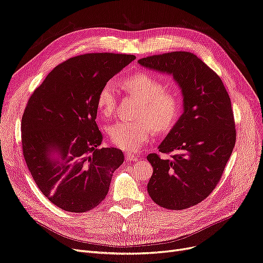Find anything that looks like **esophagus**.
Returning <instances> with one entry per match:
<instances>
[{"label":"esophagus","instance_id":"esophagus-1","mask_svg":"<svg viewBox=\"0 0 263 263\" xmlns=\"http://www.w3.org/2000/svg\"><path fill=\"white\" fill-rule=\"evenodd\" d=\"M125 160H127V161H135V160H138V157L128 152L125 153Z\"/></svg>","mask_w":263,"mask_h":263}]
</instances>
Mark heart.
<instances>
[{"label": "heart", "instance_id": "1", "mask_svg": "<svg viewBox=\"0 0 263 263\" xmlns=\"http://www.w3.org/2000/svg\"><path fill=\"white\" fill-rule=\"evenodd\" d=\"M128 92L141 101L135 121H117L108 129L112 145L134 152L149 142L158 132H166L177 122L184 105V98L177 88H164V83L148 73H136L124 79ZM117 105V89L112 81L101 86L97 107L104 117H110Z\"/></svg>", "mask_w": 263, "mask_h": 263}]
</instances>
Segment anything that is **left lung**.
I'll return each mask as SVG.
<instances>
[{
    "label": "left lung",
    "mask_w": 263,
    "mask_h": 263,
    "mask_svg": "<svg viewBox=\"0 0 263 263\" xmlns=\"http://www.w3.org/2000/svg\"><path fill=\"white\" fill-rule=\"evenodd\" d=\"M139 63L172 74L184 96V114L159 145V152L170 158L147 156L154 167L148 195L167 210L195 206L219 184L235 145L229 95L221 78L192 52L154 54Z\"/></svg>",
    "instance_id": "8db88e82"
}]
</instances>
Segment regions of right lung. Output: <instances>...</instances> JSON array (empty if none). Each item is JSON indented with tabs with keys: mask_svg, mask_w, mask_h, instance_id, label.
Instances as JSON below:
<instances>
[{
	"mask_svg": "<svg viewBox=\"0 0 263 263\" xmlns=\"http://www.w3.org/2000/svg\"><path fill=\"white\" fill-rule=\"evenodd\" d=\"M135 59L111 52L73 57L45 78L29 98L21 119L22 153L43 195L71 213L95 209L122 164L118 148H99L96 122L101 86ZM59 152L52 160L49 153Z\"/></svg>",
	"mask_w": 263,
	"mask_h": 263,
	"instance_id": "add662e5",
	"label": "right lung"
}]
</instances>
